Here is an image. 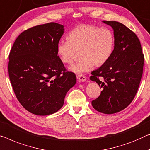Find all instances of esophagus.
<instances>
[{"instance_id":"1","label":"esophagus","mask_w":150,"mask_h":150,"mask_svg":"<svg viewBox=\"0 0 150 150\" xmlns=\"http://www.w3.org/2000/svg\"><path fill=\"white\" fill-rule=\"evenodd\" d=\"M77 79L79 82H85L86 81V77L82 75H77Z\"/></svg>"}]
</instances>
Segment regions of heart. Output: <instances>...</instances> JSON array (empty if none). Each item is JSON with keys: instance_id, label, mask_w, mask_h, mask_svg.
Listing matches in <instances>:
<instances>
[{"instance_id": "1", "label": "heart", "mask_w": 150, "mask_h": 150, "mask_svg": "<svg viewBox=\"0 0 150 150\" xmlns=\"http://www.w3.org/2000/svg\"><path fill=\"white\" fill-rule=\"evenodd\" d=\"M115 38L108 28L81 25L69 32L68 40L57 44V54L64 64L73 63L77 52L82 60L69 67V70L81 75L92 70L96 64L100 66L108 61L115 48Z\"/></svg>"}]
</instances>
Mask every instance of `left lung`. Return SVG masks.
Segmentation results:
<instances>
[{"label":"left lung","instance_id":"1","mask_svg":"<svg viewBox=\"0 0 150 150\" xmlns=\"http://www.w3.org/2000/svg\"><path fill=\"white\" fill-rule=\"evenodd\" d=\"M102 22L113 29L115 44L110 59L91 72L89 79L102 88L91 105L100 112L110 115L123 110L133 101L142 77L144 57L135 33L119 22Z\"/></svg>","mask_w":150,"mask_h":150}]
</instances>
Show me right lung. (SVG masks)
<instances>
[{
  "label": "right lung",
  "mask_w": 150,
  "mask_h": 150,
  "mask_svg": "<svg viewBox=\"0 0 150 150\" xmlns=\"http://www.w3.org/2000/svg\"><path fill=\"white\" fill-rule=\"evenodd\" d=\"M64 26L48 23L28 29L17 38L8 56V75L23 108L36 115L57 112L76 83L57 54Z\"/></svg>",
  "instance_id": "1"
}]
</instances>
